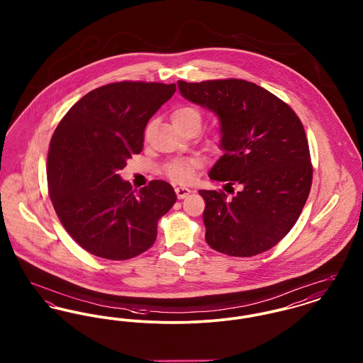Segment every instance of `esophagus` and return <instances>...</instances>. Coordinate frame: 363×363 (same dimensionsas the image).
Returning <instances> with one entry per match:
<instances>
[{"mask_svg":"<svg viewBox=\"0 0 363 363\" xmlns=\"http://www.w3.org/2000/svg\"><path fill=\"white\" fill-rule=\"evenodd\" d=\"M175 193H177V197L178 199H185L189 193H191V189H188V188H175Z\"/></svg>","mask_w":363,"mask_h":363,"instance_id":"esophagus-1","label":"esophagus"}]
</instances>
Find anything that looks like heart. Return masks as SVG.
Here are the masks:
<instances>
[{
	"label": "heart",
	"instance_id": "obj_1",
	"mask_svg": "<svg viewBox=\"0 0 363 363\" xmlns=\"http://www.w3.org/2000/svg\"><path fill=\"white\" fill-rule=\"evenodd\" d=\"M203 121H204L203 109L194 104H184L175 108L171 112V122L179 131H184L188 128H194L196 131H199L203 125ZM152 128H153V123L150 122L144 130L145 137L150 135ZM222 138H223L222 128H215L208 133L206 138V144L210 150H218L222 144ZM196 167H197V162L193 159H172L166 164L164 171L167 177L174 182L186 184L192 179Z\"/></svg>",
	"mask_w": 363,
	"mask_h": 363
}]
</instances>
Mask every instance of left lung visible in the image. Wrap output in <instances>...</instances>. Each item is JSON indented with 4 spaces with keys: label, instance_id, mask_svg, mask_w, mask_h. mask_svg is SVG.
Here are the masks:
<instances>
[{
    "label": "left lung",
    "instance_id": "left-lung-1",
    "mask_svg": "<svg viewBox=\"0 0 363 363\" xmlns=\"http://www.w3.org/2000/svg\"><path fill=\"white\" fill-rule=\"evenodd\" d=\"M181 94L213 111L225 155L210 178L228 182L200 191L207 244L220 254L248 257L269 251L289 233L313 184L308 141L296 112L277 96L244 79L178 81ZM238 192H234V186Z\"/></svg>",
    "mask_w": 363,
    "mask_h": 363
}]
</instances>
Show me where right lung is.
I'll use <instances>...</instances> for the list:
<instances>
[{
    "label": "right lung",
    "instance_id": "obj_1",
    "mask_svg": "<svg viewBox=\"0 0 363 363\" xmlns=\"http://www.w3.org/2000/svg\"><path fill=\"white\" fill-rule=\"evenodd\" d=\"M175 89L141 81L100 86L69 108L55 130L48 191L67 233L89 254L126 260L145 252L159 219L177 201L166 181L133 191L118 174L143 150L148 121Z\"/></svg>",
    "mask_w": 363,
    "mask_h": 363
}]
</instances>
